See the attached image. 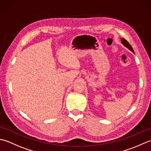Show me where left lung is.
Masks as SVG:
<instances>
[{"label":"left lung","instance_id":"8db88e82","mask_svg":"<svg viewBox=\"0 0 151 151\" xmlns=\"http://www.w3.org/2000/svg\"><path fill=\"white\" fill-rule=\"evenodd\" d=\"M121 43L123 44L124 47H126L127 48H128V49H129L130 50L132 51V52H134L132 46L130 45L129 44V43L128 42V41H127L126 40L124 39V38H121Z\"/></svg>","mask_w":151,"mask_h":151}]
</instances>
